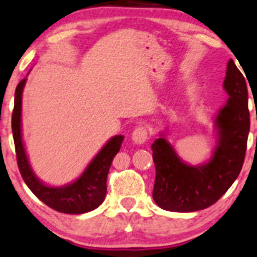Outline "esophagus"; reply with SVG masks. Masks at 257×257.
Returning <instances> with one entry per match:
<instances>
[{
    "mask_svg": "<svg viewBox=\"0 0 257 257\" xmlns=\"http://www.w3.org/2000/svg\"><path fill=\"white\" fill-rule=\"evenodd\" d=\"M147 134L148 132L146 126L140 125L134 130V132H132V140H134L135 144L142 145L145 144V141L147 140Z\"/></svg>",
    "mask_w": 257,
    "mask_h": 257,
    "instance_id": "obj_1",
    "label": "esophagus"
}]
</instances>
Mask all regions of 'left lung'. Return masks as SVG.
Masks as SVG:
<instances>
[{
	"label": "left lung",
	"instance_id": "8db88e82",
	"mask_svg": "<svg viewBox=\"0 0 257 257\" xmlns=\"http://www.w3.org/2000/svg\"><path fill=\"white\" fill-rule=\"evenodd\" d=\"M229 95L214 123L218 144L207 163L188 165L161 134L152 145L156 181L153 200L168 211L189 213L218 202L231 187L241 171L250 131L247 86L234 60L227 62L223 84Z\"/></svg>",
	"mask_w": 257,
	"mask_h": 257
}]
</instances>
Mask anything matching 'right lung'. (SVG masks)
<instances>
[{
  "label": "right lung",
  "mask_w": 257,
  "mask_h": 257,
  "mask_svg": "<svg viewBox=\"0 0 257 257\" xmlns=\"http://www.w3.org/2000/svg\"><path fill=\"white\" fill-rule=\"evenodd\" d=\"M26 80L27 79L21 80L16 88L15 107L12 113V132L16 156L23 181L39 200L54 210L65 214H84L94 210L105 199L107 173L113 157L120 151L123 136L117 135L110 139L107 144L100 150V152L92 158L91 162L78 179L63 187L47 186L34 174L23 145L21 116H22V92Z\"/></svg>",
  "instance_id": "1"
}]
</instances>
